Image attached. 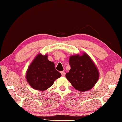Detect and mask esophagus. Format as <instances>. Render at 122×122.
Instances as JSON below:
<instances>
[{
    "mask_svg": "<svg viewBox=\"0 0 122 122\" xmlns=\"http://www.w3.org/2000/svg\"><path fill=\"white\" fill-rule=\"evenodd\" d=\"M61 74L62 76H64L65 75V72H64V71H61Z\"/></svg>",
    "mask_w": 122,
    "mask_h": 122,
    "instance_id": "34e87169",
    "label": "esophagus"
}]
</instances>
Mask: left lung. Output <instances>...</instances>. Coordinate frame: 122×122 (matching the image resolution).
Segmentation results:
<instances>
[{"label":"left lung","mask_w":122,"mask_h":122,"mask_svg":"<svg viewBox=\"0 0 122 122\" xmlns=\"http://www.w3.org/2000/svg\"><path fill=\"white\" fill-rule=\"evenodd\" d=\"M71 70L66 77L74 88L81 92L86 91L94 86L98 81L99 73L89 55L71 56L69 61Z\"/></svg>","instance_id":"8db88e82"}]
</instances>
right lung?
I'll return each instance as SVG.
<instances>
[{
    "mask_svg": "<svg viewBox=\"0 0 122 122\" xmlns=\"http://www.w3.org/2000/svg\"><path fill=\"white\" fill-rule=\"evenodd\" d=\"M61 76L55 64L48 59V55L38 54L30 65L26 73L27 82L33 89L44 91Z\"/></svg>",
    "mask_w": 122,
    "mask_h": 122,
    "instance_id": "1",
    "label": "right lung"
}]
</instances>
